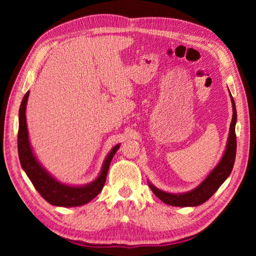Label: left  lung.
<instances>
[{"label": "left lung", "instance_id": "1", "mask_svg": "<svg viewBox=\"0 0 256 256\" xmlns=\"http://www.w3.org/2000/svg\"><path fill=\"white\" fill-rule=\"evenodd\" d=\"M232 120L230 123V128H229V136L226 150L222 156V160L216 164V168L212 170L206 178L202 182V183L192 190L182 194H172L164 192V190L154 188V185L149 183V186L154 196L159 198L164 203L170 206H200L202 203L209 200V198L214 196V192L218 190L227 177L230 175L232 170L234 164H235L236 158V133H235V125L237 120V112H236V106L234 98L232 97Z\"/></svg>", "mask_w": 256, "mask_h": 256}]
</instances>
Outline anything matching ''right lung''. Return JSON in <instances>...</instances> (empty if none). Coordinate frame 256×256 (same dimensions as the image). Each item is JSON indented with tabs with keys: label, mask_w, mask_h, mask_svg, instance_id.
<instances>
[{
	"label": "right lung",
	"mask_w": 256,
	"mask_h": 256,
	"mask_svg": "<svg viewBox=\"0 0 256 256\" xmlns=\"http://www.w3.org/2000/svg\"><path fill=\"white\" fill-rule=\"evenodd\" d=\"M28 97L29 92H26L19 110L18 152L21 167L24 168L38 193L50 204L58 206H79L86 204L102 192L106 182L108 168L116 151L120 149V144L115 146L108 154L102 164L100 175L97 177V180L84 186H70L60 183L46 172L32 154L29 144L27 123H26V106H27Z\"/></svg>",
	"instance_id": "1"
}]
</instances>
